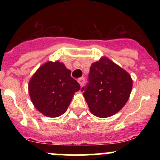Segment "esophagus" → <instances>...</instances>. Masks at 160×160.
<instances>
[{
  "mask_svg": "<svg viewBox=\"0 0 160 160\" xmlns=\"http://www.w3.org/2000/svg\"><path fill=\"white\" fill-rule=\"evenodd\" d=\"M78 82H79V84H80V86H81V87H82V86L84 85V83H85V78H82L79 79Z\"/></svg>",
  "mask_w": 160,
  "mask_h": 160,
  "instance_id": "obj_1",
  "label": "esophagus"
}]
</instances>
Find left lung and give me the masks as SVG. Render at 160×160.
<instances>
[{
	"label": "left lung",
	"instance_id": "left-lung-1",
	"mask_svg": "<svg viewBox=\"0 0 160 160\" xmlns=\"http://www.w3.org/2000/svg\"><path fill=\"white\" fill-rule=\"evenodd\" d=\"M132 89V79L105 56L92 64L89 83L82 91L89 111L101 118L113 116L124 107Z\"/></svg>",
	"mask_w": 160,
	"mask_h": 160
}]
</instances>
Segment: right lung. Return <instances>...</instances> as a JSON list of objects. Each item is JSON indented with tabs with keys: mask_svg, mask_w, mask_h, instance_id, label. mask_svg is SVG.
<instances>
[{
	"mask_svg": "<svg viewBox=\"0 0 160 160\" xmlns=\"http://www.w3.org/2000/svg\"><path fill=\"white\" fill-rule=\"evenodd\" d=\"M80 84L71 71L59 61L47 62L33 74L28 92L34 108L48 117H59L67 111Z\"/></svg>",
	"mask_w": 160,
	"mask_h": 160,
	"instance_id": "right-lung-1",
	"label": "right lung"
}]
</instances>
